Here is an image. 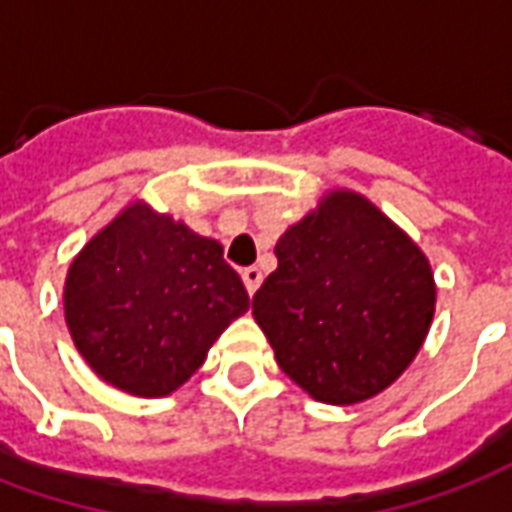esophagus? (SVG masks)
Returning <instances> with one entry per match:
<instances>
[{"label":"esophagus","instance_id":"34e87169","mask_svg":"<svg viewBox=\"0 0 512 512\" xmlns=\"http://www.w3.org/2000/svg\"><path fill=\"white\" fill-rule=\"evenodd\" d=\"M241 279H244L246 293H249V296H255V290L260 288V282H263V274H260V268L257 266H249L241 271Z\"/></svg>","mask_w":512,"mask_h":512}]
</instances>
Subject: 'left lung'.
I'll list each match as a JSON object with an SVG mask.
<instances>
[{
	"label": "left lung",
	"mask_w": 512,
	"mask_h": 512,
	"mask_svg": "<svg viewBox=\"0 0 512 512\" xmlns=\"http://www.w3.org/2000/svg\"><path fill=\"white\" fill-rule=\"evenodd\" d=\"M252 315L277 365L321 403L351 406L400 378L428 337V257L373 202L337 189L274 246Z\"/></svg>",
	"instance_id": "8db88e82"
}]
</instances>
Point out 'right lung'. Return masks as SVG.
<instances>
[{"label":"right lung","mask_w":512,"mask_h":512,"mask_svg":"<svg viewBox=\"0 0 512 512\" xmlns=\"http://www.w3.org/2000/svg\"><path fill=\"white\" fill-rule=\"evenodd\" d=\"M65 323L84 362L136 397L172 395L249 310L219 241L131 202L73 257Z\"/></svg>","instance_id":"obj_1"}]
</instances>
